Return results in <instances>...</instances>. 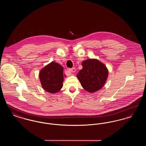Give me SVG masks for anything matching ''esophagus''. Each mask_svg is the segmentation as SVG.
Segmentation results:
<instances>
[{"label":"esophagus","mask_w":146,"mask_h":146,"mask_svg":"<svg viewBox=\"0 0 146 146\" xmlns=\"http://www.w3.org/2000/svg\"><path fill=\"white\" fill-rule=\"evenodd\" d=\"M69 70V72H70V73H74V72H76V68H70L68 70Z\"/></svg>","instance_id":"1"}]
</instances>
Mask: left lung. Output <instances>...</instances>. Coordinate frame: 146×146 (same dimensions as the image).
Returning <instances> with one entry per match:
<instances>
[{
	"mask_svg": "<svg viewBox=\"0 0 146 146\" xmlns=\"http://www.w3.org/2000/svg\"><path fill=\"white\" fill-rule=\"evenodd\" d=\"M82 65L83 68L76 74V77L84 89L90 93L100 90L108 76L106 65L95 58L86 60Z\"/></svg>",
	"mask_w": 146,
	"mask_h": 146,
	"instance_id": "8db88e82",
	"label": "left lung"
}]
</instances>
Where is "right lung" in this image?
<instances>
[{
  "instance_id": "right-lung-1",
  "label": "right lung",
  "mask_w": 146,
  "mask_h": 146,
  "mask_svg": "<svg viewBox=\"0 0 146 146\" xmlns=\"http://www.w3.org/2000/svg\"><path fill=\"white\" fill-rule=\"evenodd\" d=\"M39 77L43 89L55 94L62 88L63 68L60 64L51 62L40 70Z\"/></svg>"
}]
</instances>
